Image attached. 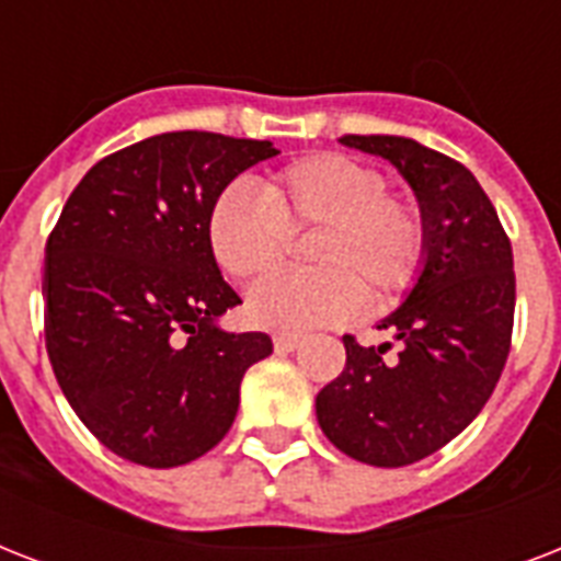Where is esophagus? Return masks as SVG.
Wrapping results in <instances>:
<instances>
[{
  "label": "esophagus",
  "instance_id": "esophagus-1",
  "mask_svg": "<svg viewBox=\"0 0 561 561\" xmlns=\"http://www.w3.org/2000/svg\"><path fill=\"white\" fill-rule=\"evenodd\" d=\"M302 341H306V334L279 332L276 337H273V346H276V352H294L297 346H302Z\"/></svg>",
  "mask_w": 561,
  "mask_h": 561
}]
</instances>
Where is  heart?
<instances>
[{"label":"heart","instance_id":"1","mask_svg":"<svg viewBox=\"0 0 561 561\" xmlns=\"http://www.w3.org/2000/svg\"><path fill=\"white\" fill-rule=\"evenodd\" d=\"M308 273H273L250 290L247 314L264 329H317L341 323L416 282L425 262L422 209L383 192V174L343 153H314L276 171L253 194L227 186L206 218V238L220 271L253 279L273 271L288 250V232H306Z\"/></svg>","mask_w":561,"mask_h":561}]
</instances>
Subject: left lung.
Segmentation results:
<instances>
[{
	"label": "left lung",
	"instance_id": "obj_1",
	"mask_svg": "<svg viewBox=\"0 0 561 561\" xmlns=\"http://www.w3.org/2000/svg\"><path fill=\"white\" fill-rule=\"evenodd\" d=\"M390 160L427 227L416 285L378 329L392 343L343 337L346 367L317 392V422L352 460L399 469L448 445L504 373L515 314L513 244L466 165L404 136H341Z\"/></svg>",
	"mask_w": 561,
	"mask_h": 561
}]
</instances>
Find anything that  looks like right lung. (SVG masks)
Returning <instances> with one entry per match:
<instances>
[{
	"mask_svg": "<svg viewBox=\"0 0 561 561\" xmlns=\"http://www.w3.org/2000/svg\"><path fill=\"white\" fill-rule=\"evenodd\" d=\"M271 142L178 130L95 162L46 241V350L83 425L148 469L215 448L241 378L267 358L264 332L218 329L241 302L206 238L215 197Z\"/></svg>",
	"mask_w": 561,
	"mask_h": 561,
	"instance_id": "right-lung-1",
	"label": "right lung"
}]
</instances>
